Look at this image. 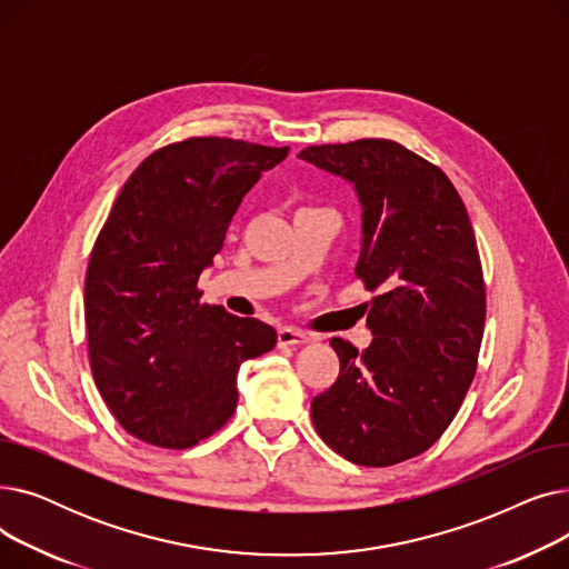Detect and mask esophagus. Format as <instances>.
Listing matches in <instances>:
<instances>
[{
  "label": "esophagus",
  "mask_w": 569,
  "mask_h": 569,
  "mask_svg": "<svg viewBox=\"0 0 569 569\" xmlns=\"http://www.w3.org/2000/svg\"><path fill=\"white\" fill-rule=\"evenodd\" d=\"M277 341H279V348H288V346L309 343L311 337L300 330H292V327H281V330L277 332Z\"/></svg>",
  "instance_id": "obj_1"
}]
</instances>
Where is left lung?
<instances>
[{
    "instance_id": "8db88e82",
    "label": "left lung",
    "mask_w": 569,
    "mask_h": 569,
    "mask_svg": "<svg viewBox=\"0 0 569 569\" xmlns=\"http://www.w3.org/2000/svg\"><path fill=\"white\" fill-rule=\"evenodd\" d=\"M297 157L355 189V272L378 290L369 348L330 341L341 371L311 401L313 427L352 463L395 466L429 450L472 382L487 318L475 232L447 174L395 140L313 144Z\"/></svg>"
}]
</instances>
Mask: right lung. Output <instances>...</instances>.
<instances>
[{
	"instance_id": "right-lung-1",
	"label": "right lung",
	"mask_w": 569,
	"mask_h": 569,
	"mask_svg": "<svg viewBox=\"0 0 569 569\" xmlns=\"http://www.w3.org/2000/svg\"><path fill=\"white\" fill-rule=\"evenodd\" d=\"M288 147L189 138L127 179L84 277L89 365L131 436L187 450L237 408V371L277 346L274 327L200 305L198 277L239 202Z\"/></svg>"
}]
</instances>
